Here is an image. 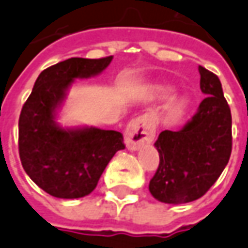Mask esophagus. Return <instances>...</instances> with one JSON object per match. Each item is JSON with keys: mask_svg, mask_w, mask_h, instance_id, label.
<instances>
[{"mask_svg": "<svg viewBox=\"0 0 248 248\" xmlns=\"http://www.w3.org/2000/svg\"><path fill=\"white\" fill-rule=\"evenodd\" d=\"M154 136L155 124L149 114H142L131 120L125 128V144L131 150H136L142 144L153 142Z\"/></svg>", "mask_w": 248, "mask_h": 248, "instance_id": "esophagus-1", "label": "esophagus"}]
</instances>
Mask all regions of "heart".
I'll list each match as a JSON object with an SVG mask.
<instances>
[{
	"label": "heart",
	"instance_id": "heart-1",
	"mask_svg": "<svg viewBox=\"0 0 248 248\" xmlns=\"http://www.w3.org/2000/svg\"><path fill=\"white\" fill-rule=\"evenodd\" d=\"M157 93H158L161 97H169L172 93H173V87L170 86H159L157 87ZM190 98L188 97H177L174 98L173 101L169 105V113L170 116L177 119V117H182L184 113L188 110L190 108Z\"/></svg>",
	"mask_w": 248,
	"mask_h": 248
}]
</instances>
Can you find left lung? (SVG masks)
<instances>
[{"mask_svg":"<svg viewBox=\"0 0 248 248\" xmlns=\"http://www.w3.org/2000/svg\"><path fill=\"white\" fill-rule=\"evenodd\" d=\"M205 99L182 129L162 131L154 146L159 165L149 184L164 203H187L217 182L232 151V116L217 75L199 65Z\"/></svg>","mask_w":248,"mask_h":248,"instance_id":"obj_1","label":"left lung"}]
</instances>
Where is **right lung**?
I'll return each instance as SVG.
<instances>
[{"instance_id":"right-lung-1","label":"right lung","mask_w":248,"mask_h":248,"mask_svg":"<svg viewBox=\"0 0 248 248\" xmlns=\"http://www.w3.org/2000/svg\"><path fill=\"white\" fill-rule=\"evenodd\" d=\"M104 58H68L42 71L23 105L19 154L30 179L56 198L75 199L97 187L105 168L125 149L121 132L95 127L64 128L56 123L75 79L97 76L112 62Z\"/></svg>"}]
</instances>
